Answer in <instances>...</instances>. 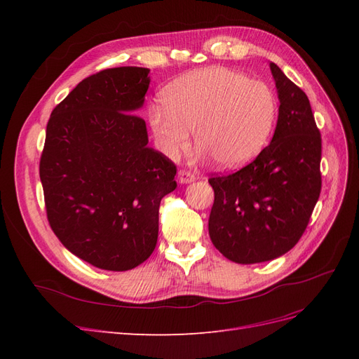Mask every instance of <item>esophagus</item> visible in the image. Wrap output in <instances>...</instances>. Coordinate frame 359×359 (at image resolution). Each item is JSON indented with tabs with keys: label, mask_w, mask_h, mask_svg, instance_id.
Segmentation results:
<instances>
[{
	"label": "esophagus",
	"mask_w": 359,
	"mask_h": 359,
	"mask_svg": "<svg viewBox=\"0 0 359 359\" xmlns=\"http://www.w3.org/2000/svg\"><path fill=\"white\" fill-rule=\"evenodd\" d=\"M194 180H196V175H194V173H191V172H189V170H180L178 172V181L181 184H190Z\"/></svg>",
	"instance_id": "obj_1"
}]
</instances>
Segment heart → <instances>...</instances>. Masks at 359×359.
Returning a JSON list of instances; mask_svg holds the SVG:
<instances>
[{
	"mask_svg": "<svg viewBox=\"0 0 359 359\" xmlns=\"http://www.w3.org/2000/svg\"><path fill=\"white\" fill-rule=\"evenodd\" d=\"M163 102L165 109L153 104L148 111L161 153L177 157L193 130L199 156L210 154L224 169L244 165L265 148L278 114L269 85L226 67L184 76L168 86Z\"/></svg>",
	"mask_w": 359,
	"mask_h": 359,
	"instance_id": "obj_1",
	"label": "heart"
}]
</instances>
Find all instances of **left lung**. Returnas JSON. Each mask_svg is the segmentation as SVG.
Here are the masks:
<instances>
[{"mask_svg":"<svg viewBox=\"0 0 359 359\" xmlns=\"http://www.w3.org/2000/svg\"><path fill=\"white\" fill-rule=\"evenodd\" d=\"M269 69L280 102L273 140L241 170L210 178V238L243 265L287 253L306 231L322 186V139L309 97L277 64Z\"/></svg>","mask_w":359,"mask_h":359,"instance_id":"1","label":"left lung"}]
</instances>
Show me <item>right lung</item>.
Listing matches in <instances>:
<instances>
[{"label": "right lung", "mask_w": 359, "mask_h": 359, "mask_svg": "<svg viewBox=\"0 0 359 359\" xmlns=\"http://www.w3.org/2000/svg\"><path fill=\"white\" fill-rule=\"evenodd\" d=\"M149 69L115 67L83 79L52 111L40 160L48 220L70 253L106 271L151 256L161 199L177 168L148 147L142 109Z\"/></svg>", "instance_id": "right-lung-1"}]
</instances>
